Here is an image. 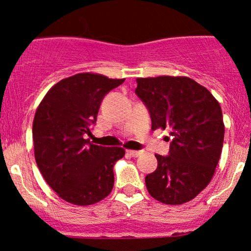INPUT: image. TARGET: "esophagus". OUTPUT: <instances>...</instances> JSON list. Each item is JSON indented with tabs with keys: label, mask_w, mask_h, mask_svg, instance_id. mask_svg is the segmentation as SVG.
Here are the masks:
<instances>
[{
	"label": "esophagus",
	"mask_w": 251,
	"mask_h": 251,
	"mask_svg": "<svg viewBox=\"0 0 251 251\" xmlns=\"http://www.w3.org/2000/svg\"><path fill=\"white\" fill-rule=\"evenodd\" d=\"M127 153L131 154L132 157H138V155H140V154L143 153V151H135V150H128Z\"/></svg>",
	"instance_id": "obj_1"
}]
</instances>
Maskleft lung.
<instances>
[{"label": "left lung", "instance_id": "1", "mask_svg": "<svg viewBox=\"0 0 251 251\" xmlns=\"http://www.w3.org/2000/svg\"><path fill=\"white\" fill-rule=\"evenodd\" d=\"M135 93L149 108L152 129L169 128L170 153L155 154L157 169L145 177L158 201L179 205L211 181L224 140L220 102L188 76L138 77Z\"/></svg>", "mask_w": 251, "mask_h": 251}]
</instances>
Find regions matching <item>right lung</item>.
<instances>
[{
	"mask_svg": "<svg viewBox=\"0 0 251 251\" xmlns=\"http://www.w3.org/2000/svg\"><path fill=\"white\" fill-rule=\"evenodd\" d=\"M124 81L89 72L75 74L55 83L36 109L33 142L37 168L68 203L92 205L113 189V166L125 150L96 145L83 134L91 132L103 97Z\"/></svg>",
	"mask_w": 251,
	"mask_h": 251,
	"instance_id": "obj_1",
	"label": "right lung"
}]
</instances>
